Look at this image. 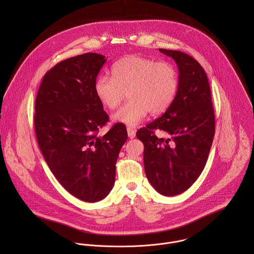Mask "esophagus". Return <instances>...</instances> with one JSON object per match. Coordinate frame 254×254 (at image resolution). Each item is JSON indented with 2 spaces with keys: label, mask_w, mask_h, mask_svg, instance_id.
Masks as SVG:
<instances>
[{
  "label": "esophagus",
  "mask_w": 254,
  "mask_h": 254,
  "mask_svg": "<svg viewBox=\"0 0 254 254\" xmlns=\"http://www.w3.org/2000/svg\"><path fill=\"white\" fill-rule=\"evenodd\" d=\"M127 133H128V137H129L130 139H134L135 136H136L135 130H134L133 128H131V127H128V128H127Z\"/></svg>",
  "instance_id": "34e87169"
}]
</instances>
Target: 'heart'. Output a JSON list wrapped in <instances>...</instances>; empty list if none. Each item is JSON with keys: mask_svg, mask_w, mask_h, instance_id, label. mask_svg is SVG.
<instances>
[{"mask_svg": "<svg viewBox=\"0 0 254 254\" xmlns=\"http://www.w3.org/2000/svg\"><path fill=\"white\" fill-rule=\"evenodd\" d=\"M111 75H101L95 82V94L106 109L117 108L124 99L128 101L114 114L115 122L130 127L140 124L147 113L158 115L172 105L179 86L178 73L169 63L141 56H130L116 62Z\"/></svg>", "mask_w": 254, "mask_h": 254, "instance_id": "heart-1", "label": "heart"}]
</instances>
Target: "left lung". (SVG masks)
Instances as JSON below:
<instances>
[{
	"label": "left lung",
	"instance_id": "left-lung-1",
	"mask_svg": "<svg viewBox=\"0 0 254 254\" xmlns=\"http://www.w3.org/2000/svg\"><path fill=\"white\" fill-rule=\"evenodd\" d=\"M158 50L177 64L178 91L170 108L136 136L145 146L147 180L162 195L173 196L188 190L201 174L213 142L215 117L202 66L180 51ZM154 129L163 130L168 139L158 138Z\"/></svg>",
	"mask_w": 254,
	"mask_h": 254
}]
</instances>
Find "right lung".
<instances>
[{"label":"right lung","instance_id":"right-lung-1","mask_svg":"<svg viewBox=\"0 0 254 254\" xmlns=\"http://www.w3.org/2000/svg\"><path fill=\"white\" fill-rule=\"evenodd\" d=\"M106 61L87 53L59 63L44 75L35 103L37 142L48 166L68 192L87 202L109 194L128 137L122 123L99 135L109 115L94 86Z\"/></svg>","mask_w":254,"mask_h":254}]
</instances>
